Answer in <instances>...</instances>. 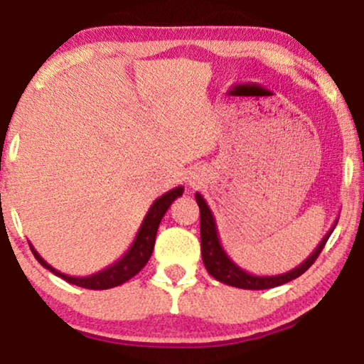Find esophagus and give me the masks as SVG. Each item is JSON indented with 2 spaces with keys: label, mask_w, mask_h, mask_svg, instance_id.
<instances>
[{
  "label": "esophagus",
  "mask_w": 364,
  "mask_h": 364,
  "mask_svg": "<svg viewBox=\"0 0 364 364\" xmlns=\"http://www.w3.org/2000/svg\"><path fill=\"white\" fill-rule=\"evenodd\" d=\"M188 183H190V186H193V188L200 185V174H198V173H191L190 178H188Z\"/></svg>",
  "instance_id": "1"
}]
</instances>
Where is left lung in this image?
I'll use <instances>...</instances> for the list:
<instances>
[{
  "mask_svg": "<svg viewBox=\"0 0 364 364\" xmlns=\"http://www.w3.org/2000/svg\"><path fill=\"white\" fill-rule=\"evenodd\" d=\"M195 198H196L198 206H200L201 257H203V264L206 267V270H208L211 277L220 280V282L232 285V287L248 289V291H262V289L277 287V285L291 282V280L297 279L299 275L304 274L306 270L314 264L321 252H323L326 242H328V238L331 237V233H333L336 223H338L334 222V225L331 227L329 232L326 233L319 245L316 247V250L312 252V254L307 257L301 265H297L296 269L279 275H254V274H248L247 270L240 269L235 262L230 259L227 252L223 250L222 243H220L218 230H216V223H215L213 215H211L210 206L206 205L205 198L201 196L200 193H196Z\"/></svg>",
  "mask_w": 364,
  "mask_h": 364,
  "instance_id": "1",
  "label": "left lung"
}]
</instances>
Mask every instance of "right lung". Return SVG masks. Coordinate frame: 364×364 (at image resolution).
Here are the masks:
<instances>
[{
    "mask_svg": "<svg viewBox=\"0 0 364 364\" xmlns=\"http://www.w3.org/2000/svg\"><path fill=\"white\" fill-rule=\"evenodd\" d=\"M185 191L183 186H176L168 193H164L163 196H159L158 200L151 205L148 213H146L144 220H142L139 232L132 242V245L129 247V250L124 254L117 262H114L112 265H109L107 269L100 270L97 274L87 275V277H70V275H65L58 272L57 269H53L52 265L47 264L43 259H41L38 252L35 250V247L30 243L31 252H33L35 259L40 262L45 269H48L50 272H53L57 277L67 280L73 285H79V287L84 289H92V291H104V289H112L117 287L124 282H127L129 279L134 277V275L139 272V270L148 264L151 254H153L154 242H156V233H158V227L163 220L164 213H166L169 206L176 198H179Z\"/></svg>",
    "mask_w": 364,
    "mask_h": 364,
    "instance_id": "add662e5",
    "label": "right lung"
}]
</instances>
